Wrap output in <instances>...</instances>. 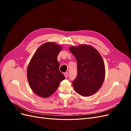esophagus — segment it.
Here are the masks:
<instances>
[{"label":"esophagus","mask_w":131,"mask_h":131,"mask_svg":"<svg viewBox=\"0 0 131 131\" xmlns=\"http://www.w3.org/2000/svg\"><path fill=\"white\" fill-rule=\"evenodd\" d=\"M64 76H65V77L67 78H68V72H66V73H64Z\"/></svg>","instance_id":"34e87169"}]
</instances>
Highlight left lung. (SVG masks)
<instances>
[{
  "label": "left lung",
  "mask_w": 131,
  "mask_h": 131,
  "mask_svg": "<svg viewBox=\"0 0 131 131\" xmlns=\"http://www.w3.org/2000/svg\"><path fill=\"white\" fill-rule=\"evenodd\" d=\"M69 49L77 61L78 74L73 81L75 91L84 97L94 94L101 88L105 78V66L101 55L88 45L72 46Z\"/></svg>",
  "instance_id": "obj_1"
}]
</instances>
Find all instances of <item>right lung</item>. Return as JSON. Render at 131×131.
Listing matches in <instances>:
<instances>
[{"mask_svg": "<svg viewBox=\"0 0 131 131\" xmlns=\"http://www.w3.org/2000/svg\"><path fill=\"white\" fill-rule=\"evenodd\" d=\"M62 47L53 42L41 45L35 51L27 68L30 88L38 96L46 98L57 89L65 77L59 70L57 56Z\"/></svg>", "mask_w": 131, "mask_h": 131, "instance_id": "add662e5", "label": "right lung"}]
</instances>
